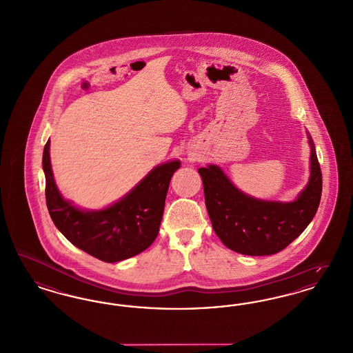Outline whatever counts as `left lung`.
<instances>
[{"label": "left lung", "mask_w": 353, "mask_h": 353, "mask_svg": "<svg viewBox=\"0 0 353 353\" xmlns=\"http://www.w3.org/2000/svg\"><path fill=\"white\" fill-rule=\"evenodd\" d=\"M307 138L310 179L292 202L247 196L216 165L198 170L212 228L227 248L250 256L277 254L309 226L321 202L322 172L309 134Z\"/></svg>", "instance_id": "left-lung-1"}]
</instances>
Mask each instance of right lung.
<instances>
[{"label":"right lung","instance_id":"right-lung-1","mask_svg":"<svg viewBox=\"0 0 353 353\" xmlns=\"http://www.w3.org/2000/svg\"><path fill=\"white\" fill-rule=\"evenodd\" d=\"M180 164L173 160L157 165L106 209L81 210L57 189L47 141L43 150L47 209L57 230L77 248L105 263L126 260L147 250L156 239L170 179Z\"/></svg>","mask_w":353,"mask_h":353}]
</instances>
